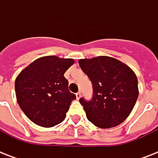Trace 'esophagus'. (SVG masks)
<instances>
[{
	"label": "esophagus",
	"instance_id": "esophagus-1",
	"mask_svg": "<svg viewBox=\"0 0 158 158\" xmlns=\"http://www.w3.org/2000/svg\"><path fill=\"white\" fill-rule=\"evenodd\" d=\"M80 97H81V94H80V92H78L76 94V98L79 99L80 98Z\"/></svg>",
	"mask_w": 158,
	"mask_h": 158
}]
</instances>
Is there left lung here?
Here are the masks:
<instances>
[{
	"instance_id": "1",
	"label": "left lung",
	"mask_w": 158,
	"mask_h": 158,
	"mask_svg": "<svg viewBox=\"0 0 158 158\" xmlns=\"http://www.w3.org/2000/svg\"><path fill=\"white\" fill-rule=\"evenodd\" d=\"M79 64L93 84L91 101L79 99L88 120L103 129L120 125L132 111L139 97L135 72L110 56L80 59Z\"/></svg>"
}]
</instances>
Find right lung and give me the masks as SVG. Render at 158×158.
<instances>
[{
	"label": "right lung",
	"mask_w": 158,
	"mask_h": 158,
	"mask_svg": "<svg viewBox=\"0 0 158 158\" xmlns=\"http://www.w3.org/2000/svg\"><path fill=\"white\" fill-rule=\"evenodd\" d=\"M73 59L48 56L35 60L19 73L15 88L17 102L36 125L53 127L61 123L75 94L68 89L64 76Z\"/></svg>",
	"instance_id": "1"
}]
</instances>
